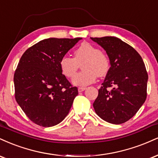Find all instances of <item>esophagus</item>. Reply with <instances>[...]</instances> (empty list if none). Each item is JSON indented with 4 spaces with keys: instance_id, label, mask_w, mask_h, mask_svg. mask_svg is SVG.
<instances>
[{
    "instance_id": "esophagus-1",
    "label": "esophagus",
    "mask_w": 158,
    "mask_h": 158,
    "mask_svg": "<svg viewBox=\"0 0 158 158\" xmlns=\"http://www.w3.org/2000/svg\"><path fill=\"white\" fill-rule=\"evenodd\" d=\"M86 89V87H78V89H78L79 92H82L83 91H84Z\"/></svg>"
}]
</instances>
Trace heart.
<instances>
[{
	"label": "heart",
	"instance_id": "obj_1",
	"mask_svg": "<svg viewBox=\"0 0 158 158\" xmlns=\"http://www.w3.org/2000/svg\"><path fill=\"white\" fill-rule=\"evenodd\" d=\"M81 64L84 71L76 76L79 65ZM59 64L60 71L65 77L72 78L76 76L72 79V83L78 86H85L94 83L97 76H106L110 68L108 56L101 52L98 48L86 42L81 44L75 49L74 58L64 56Z\"/></svg>",
	"mask_w": 158,
	"mask_h": 158
}]
</instances>
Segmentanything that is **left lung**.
I'll list each match as a JSON object with an SVG mask.
<instances>
[{
  "label": "left lung",
  "mask_w": 158,
  "mask_h": 158,
  "mask_svg": "<svg viewBox=\"0 0 158 158\" xmlns=\"http://www.w3.org/2000/svg\"><path fill=\"white\" fill-rule=\"evenodd\" d=\"M105 50L109 68L93 103L96 114L108 123L121 124L131 119L146 99L148 74L141 56L116 37L91 38ZM112 87L110 91L107 89Z\"/></svg>",
  "instance_id": "obj_1"
}]
</instances>
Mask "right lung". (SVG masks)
Here are the masks:
<instances>
[{
  "instance_id": "obj_1",
  "label": "right lung",
  "mask_w": 158,
  "mask_h": 158,
  "mask_svg": "<svg viewBox=\"0 0 158 158\" xmlns=\"http://www.w3.org/2000/svg\"><path fill=\"white\" fill-rule=\"evenodd\" d=\"M81 38H47L29 48L14 75L15 100L33 123L50 127L60 123L78 94L60 69V60Z\"/></svg>"
}]
</instances>
